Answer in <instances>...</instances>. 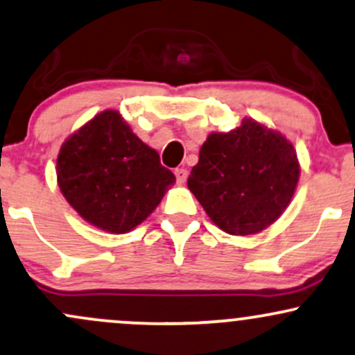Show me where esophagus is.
I'll return each instance as SVG.
<instances>
[{
	"instance_id": "obj_1",
	"label": "esophagus",
	"mask_w": 355,
	"mask_h": 355,
	"mask_svg": "<svg viewBox=\"0 0 355 355\" xmlns=\"http://www.w3.org/2000/svg\"><path fill=\"white\" fill-rule=\"evenodd\" d=\"M187 175H189V173H187L185 168H177V170H175V177H177L178 184H185Z\"/></svg>"
}]
</instances>
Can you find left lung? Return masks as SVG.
<instances>
[{
  "label": "left lung",
  "mask_w": 355,
  "mask_h": 355,
  "mask_svg": "<svg viewBox=\"0 0 355 355\" xmlns=\"http://www.w3.org/2000/svg\"><path fill=\"white\" fill-rule=\"evenodd\" d=\"M300 163L278 131L244 118L229 133H210L187 187L210 220L232 236L258 234L285 212Z\"/></svg>",
  "instance_id": "8db88e82"
}]
</instances>
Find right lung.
I'll return each instance as SVG.
<instances>
[{
    "label": "right lung",
    "instance_id": "add662e5",
    "mask_svg": "<svg viewBox=\"0 0 355 355\" xmlns=\"http://www.w3.org/2000/svg\"><path fill=\"white\" fill-rule=\"evenodd\" d=\"M57 182L85 222L111 234H126L157 209L175 175L118 111L106 109L60 146Z\"/></svg>",
    "mask_w": 355,
    "mask_h": 355
}]
</instances>
